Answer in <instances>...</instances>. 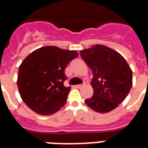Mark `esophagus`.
<instances>
[{"label": "esophagus", "mask_w": 148, "mask_h": 148, "mask_svg": "<svg viewBox=\"0 0 148 148\" xmlns=\"http://www.w3.org/2000/svg\"><path fill=\"white\" fill-rule=\"evenodd\" d=\"M85 85V83H84L83 84H78V85H75V87L76 88H81V87H83Z\"/></svg>", "instance_id": "1"}]
</instances>
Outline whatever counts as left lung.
Listing matches in <instances>:
<instances>
[{"label": "left lung", "instance_id": "obj_1", "mask_svg": "<svg viewBox=\"0 0 148 148\" xmlns=\"http://www.w3.org/2000/svg\"><path fill=\"white\" fill-rule=\"evenodd\" d=\"M93 73L94 94L85 103L98 113H108L125 99L132 86V71L118 52L103 45L80 50Z\"/></svg>", "mask_w": 148, "mask_h": 148}]
</instances>
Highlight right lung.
<instances>
[{"mask_svg":"<svg viewBox=\"0 0 148 148\" xmlns=\"http://www.w3.org/2000/svg\"><path fill=\"white\" fill-rule=\"evenodd\" d=\"M75 50L47 46L35 49L19 67L17 86L21 99L31 110L50 115L63 107L71 87H64V69L77 58Z\"/></svg>","mask_w":148,"mask_h":148,"instance_id":"1","label":"right lung"}]
</instances>
